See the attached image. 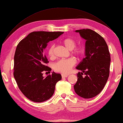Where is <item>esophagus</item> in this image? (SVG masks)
<instances>
[{"label":"esophagus","instance_id":"esophagus-1","mask_svg":"<svg viewBox=\"0 0 123 123\" xmlns=\"http://www.w3.org/2000/svg\"><path fill=\"white\" fill-rule=\"evenodd\" d=\"M67 76H68V75H67V74H62V78H66V77H67Z\"/></svg>","mask_w":123,"mask_h":123}]
</instances>
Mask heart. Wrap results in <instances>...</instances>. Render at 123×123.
<instances>
[{"instance_id":"1","label":"heart","mask_w":123,"mask_h":123,"mask_svg":"<svg viewBox=\"0 0 123 123\" xmlns=\"http://www.w3.org/2000/svg\"><path fill=\"white\" fill-rule=\"evenodd\" d=\"M62 45L69 50H72L76 46V42L72 38H66L61 41ZM54 46L51 45L48 49V55L50 57L54 56ZM84 49L83 47H79L75 49L73 53L76 56H81L83 53ZM76 61L72 58L66 60H60L55 63L54 65V70L57 72L66 74L69 72L71 68L75 65Z\"/></svg>"}]
</instances>
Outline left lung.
Returning a JSON list of instances; mask_svg holds the SVG:
<instances>
[{"mask_svg": "<svg viewBox=\"0 0 123 123\" xmlns=\"http://www.w3.org/2000/svg\"><path fill=\"white\" fill-rule=\"evenodd\" d=\"M86 42L85 58L76 68L81 70L77 74V81L74 85L75 92L84 98H90L98 94L107 82L110 73L111 57L104 39L90 29L75 31ZM84 73L86 75L82 76Z\"/></svg>", "mask_w": 123, "mask_h": 123, "instance_id": "8db88e82", "label": "left lung"}]
</instances>
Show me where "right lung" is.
<instances>
[{
	"label": "right lung",
	"instance_id": "1",
	"mask_svg": "<svg viewBox=\"0 0 123 123\" xmlns=\"http://www.w3.org/2000/svg\"><path fill=\"white\" fill-rule=\"evenodd\" d=\"M64 32L34 31L18 44L14 56L13 75L20 91L31 100L43 102L54 93L56 83L62 79L59 73L43 76L44 71H51L44 50L48 43Z\"/></svg>",
	"mask_w": 123,
	"mask_h": 123
}]
</instances>
